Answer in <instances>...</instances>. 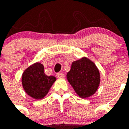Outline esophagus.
Here are the masks:
<instances>
[{
    "label": "esophagus",
    "mask_w": 129,
    "mask_h": 129,
    "mask_svg": "<svg viewBox=\"0 0 129 129\" xmlns=\"http://www.w3.org/2000/svg\"><path fill=\"white\" fill-rule=\"evenodd\" d=\"M57 78H64L65 75L63 74V73H57L56 74Z\"/></svg>",
    "instance_id": "1"
}]
</instances>
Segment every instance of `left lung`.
Returning a JSON list of instances; mask_svg holds the SVG:
<instances>
[{"mask_svg":"<svg viewBox=\"0 0 129 129\" xmlns=\"http://www.w3.org/2000/svg\"><path fill=\"white\" fill-rule=\"evenodd\" d=\"M67 78L79 96L88 98L98 89L100 73L94 63L83 57L72 63Z\"/></svg>","mask_w":129,"mask_h":129,"instance_id":"1","label":"left lung"}]
</instances>
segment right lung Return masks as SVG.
Returning <instances> with one entry per match:
<instances>
[{"mask_svg": "<svg viewBox=\"0 0 129 129\" xmlns=\"http://www.w3.org/2000/svg\"><path fill=\"white\" fill-rule=\"evenodd\" d=\"M55 80V77L45 74L44 67L40 63H35L28 68L22 76L24 90L35 99L43 98Z\"/></svg>", "mask_w": 129, "mask_h": 129, "instance_id": "1", "label": "right lung"}]
</instances>
